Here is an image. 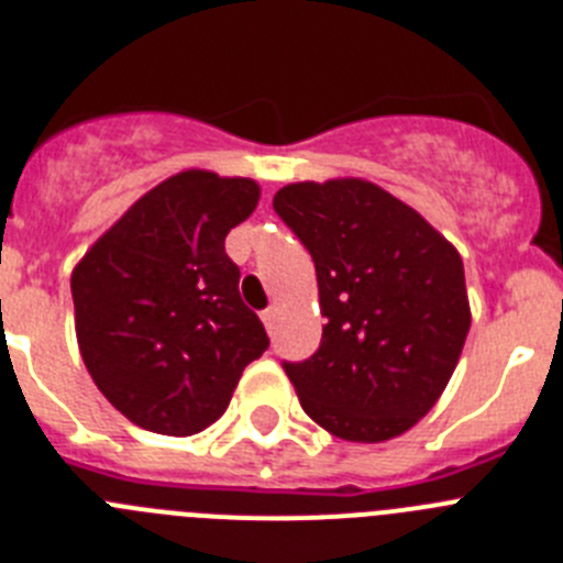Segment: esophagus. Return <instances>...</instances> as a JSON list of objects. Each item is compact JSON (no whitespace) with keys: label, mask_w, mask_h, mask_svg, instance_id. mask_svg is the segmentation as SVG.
<instances>
[{"label":"esophagus","mask_w":563,"mask_h":563,"mask_svg":"<svg viewBox=\"0 0 563 563\" xmlns=\"http://www.w3.org/2000/svg\"><path fill=\"white\" fill-rule=\"evenodd\" d=\"M276 316H278V307L276 305H271V307H267V310H262V321H265V327L271 332H273V324H276Z\"/></svg>","instance_id":"obj_1"}]
</instances>
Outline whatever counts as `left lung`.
<instances>
[{"mask_svg": "<svg viewBox=\"0 0 563 563\" xmlns=\"http://www.w3.org/2000/svg\"><path fill=\"white\" fill-rule=\"evenodd\" d=\"M273 211L310 251L327 318L318 350L282 363L301 409L350 442L409 431L449 386L471 330L460 253L366 180L292 183Z\"/></svg>", "mask_w": 563, "mask_h": 563, "instance_id": "obj_1", "label": "left lung"}]
</instances>
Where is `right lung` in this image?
<instances>
[{
    "mask_svg": "<svg viewBox=\"0 0 563 563\" xmlns=\"http://www.w3.org/2000/svg\"><path fill=\"white\" fill-rule=\"evenodd\" d=\"M258 186L183 172L143 194L69 278L81 357L114 409L154 434L188 437L225 415L239 377L271 346L239 296L225 236Z\"/></svg>",
    "mask_w": 563,
    "mask_h": 563,
    "instance_id": "obj_1",
    "label": "right lung"
}]
</instances>
